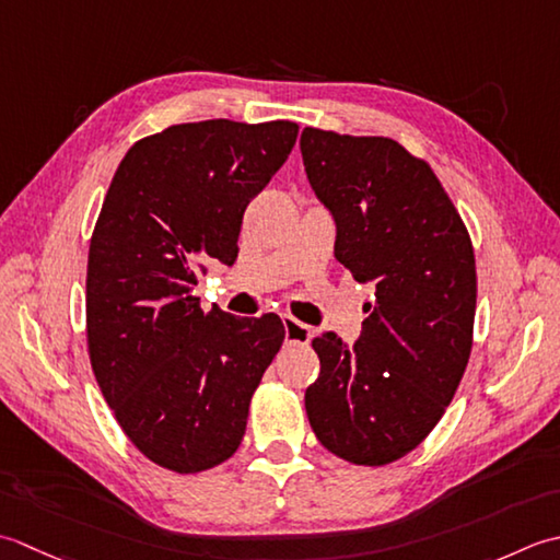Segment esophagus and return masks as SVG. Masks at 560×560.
Returning a JSON list of instances; mask_svg holds the SVG:
<instances>
[{"instance_id": "1", "label": "esophagus", "mask_w": 560, "mask_h": 560, "mask_svg": "<svg viewBox=\"0 0 560 560\" xmlns=\"http://www.w3.org/2000/svg\"><path fill=\"white\" fill-rule=\"evenodd\" d=\"M282 326H284V340L294 346H306L314 336L312 326L296 322L294 316H282Z\"/></svg>"}]
</instances>
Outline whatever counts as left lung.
I'll return each instance as SVG.
<instances>
[{
	"mask_svg": "<svg viewBox=\"0 0 560 560\" xmlns=\"http://www.w3.org/2000/svg\"><path fill=\"white\" fill-rule=\"evenodd\" d=\"M300 150L336 222L334 254L374 288L360 338L312 340L322 362L304 406L328 452L384 466L438 425L471 352V238L432 168L389 137L304 128Z\"/></svg>",
	"mask_w": 560,
	"mask_h": 560,
	"instance_id": "8db88e82",
	"label": "left lung"
}]
</instances>
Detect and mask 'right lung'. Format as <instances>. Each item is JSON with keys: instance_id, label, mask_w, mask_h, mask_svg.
I'll return each mask as SVG.
<instances>
[{"instance_id": "1", "label": "right lung", "mask_w": 560, "mask_h": 560, "mask_svg": "<svg viewBox=\"0 0 560 560\" xmlns=\"http://www.w3.org/2000/svg\"><path fill=\"white\" fill-rule=\"evenodd\" d=\"M296 122L200 120L135 142L89 246L86 338L104 398L147 459L198 474L236 452L284 340L280 316L200 310L208 264L232 266L244 210L296 142Z\"/></svg>"}]
</instances>
